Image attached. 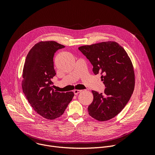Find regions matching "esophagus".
<instances>
[{"mask_svg":"<svg viewBox=\"0 0 155 155\" xmlns=\"http://www.w3.org/2000/svg\"><path fill=\"white\" fill-rule=\"evenodd\" d=\"M81 91V90H75L74 91V94H75V95H77V94H79Z\"/></svg>","mask_w":155,"mask_h":155,"instance_id":"obj_1","label":"esophagus"}]
</instances>
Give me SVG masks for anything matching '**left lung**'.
Returning <instances> with one entry per match:
<instances>
[{
  "instance_id": "left-lung-1",
  "label": "left lung",
  "mask_w": 155,
  "mask_h": 155,
  "mask_svg": "<svg viewBox=\"0 0 155 155\" xmlns=\"http://www.w3.org/2000/svg\"><path fill=\"white\" fill-rule=\"evenodd\" d=\"M78 50L93 65L94 74L102 75L106 87L104 94L92 91L94 98L87 108L89 115L99 121L114 118L134 90L135 74L130 59L121 46L112 41L81 46Z\"/></svg>"
}]
</instances>
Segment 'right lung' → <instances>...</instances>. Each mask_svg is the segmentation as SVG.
Instances as JSON below:
<instances>
[{"label": "right lung", "mask_w": 155, "mask_h": 155, "mask_svg": "<svg viewBox=\"0 0 155 155\" xmlns=\"http://www.w3.org/2000/svg\"><path fill=\"white\" fill-rule=\"evenodd\" d=\"M65 46L54 41H40L31 49L24 65L22 88L35 111L47 120L61 117L72 101V91L59 93L53 88L55 76L53 57Z\"/></svg>", "instance_id": "obj_1"}]
</instances>
